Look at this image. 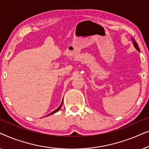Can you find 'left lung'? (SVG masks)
Returning a JSON list of instances; mask_svg holds the SVG:
<instances>
[{
    "mask_svg": "<svg viewBox=\"0 0 149 149\" xmlns=\"http://www.w3.org/2000/svg\"><path fill=\"white\" fill-rule=\"evenodd\" d=\"M132 39L133 40V41H134V42H133V43H134V47H135L136 49H137V50L138 51V52H140V49H139V47H138V44H137V42H136V40H134V38H132Z\"/></svg>",
    "mask_w": 149,
    "mask_h": 149,
    "instance_id": "1",
    "label": "left lung"
}]
</instances>
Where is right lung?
<instances>
[{"label": "right lung", "mask_w": 149, "mask_h": 149, "mask_svg": "<svg viewBox=\"0 0 149 149\" xmlns=\"http://www.w3.org/2000/svg\"><path fill=\"white\" fill-rule=\"evenodd\" d=\"M62 103H63V101H62ZM62 104H61V105L60 106V107H59L58 108V109H57L56 110V111H54V112H52V113H50L49 114V115H52V114H54V113H56V112H58V111H59V110H60V109H61V107H62Z\"/></svg>", "instance_id": "add662e5"}]
</instances>
